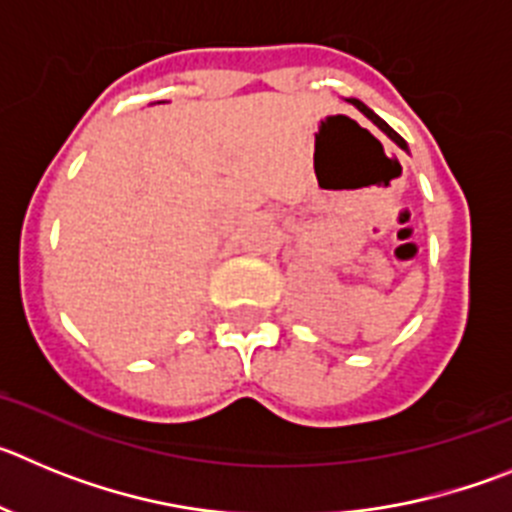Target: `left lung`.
<instances>
[{"instance_id": "1", "label": "left lung", "mask_w": 512, "mask_h": 512, "mask_svg": "<svg viewBox=\"0 0 512 512\" xmlns=\"http://www.w3.org/2000/svg\"><path fill=\"white\" fill-rule=\"evenodd\" d=\"M351 102H354V104H356V107H359V110H361V112H364V115H366V117H369V120H372V122H377L379 128H382V130H384V133L390 135V138H392V140H395L397 146H400V148H405V151H408V143H405V140H402V138H400V135H397V133H395V130H392V128H390V125H387V122H384V120H382V117H377V115H374V112H372V110H369V107H366V104H364V102H359V99H351Z\"/></svg>"}]
</instances>
